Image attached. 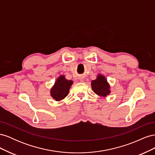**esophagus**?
<instances>
[{"mask_svg": "<svg viewBox=\"0 0 155 155\" xmlns=\"http://www.w3.org/2000/svg\"><path fill=\"white\" fill-rule=\"evenodd\" d=\"M80 81H83V79H80Z\"/></svg>", "mask_w": 155, "mask_h": 155, "instance_id": "esophagus-1", "label": "esophagus"}]
</instances>
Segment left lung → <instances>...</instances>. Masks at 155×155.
Listing matches in <instances>:
<instances>
[{
  "label": "left lung",
  "instance_id": "8db88e82",
  "mask_svg": "<svg viewBox=\"0 0 155 155\" xmlns=\"http://www.w3.org/2000/svg\"><path fill=\"white\" fill-rule=\"evenodd\" d=\"M91 87L94 92L100 97H105L110 93V87L105 77L101 74L97 75L96 79L91 81Z\"/></svg>",
  "mask_w": 155,
  "mask_h": 155
}]
</instances>
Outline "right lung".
<instances>
[{
    "instance_id": "right-lung-1",
    "label": "right lung",
    "mask_w": 155,
    "mask_h": 155,
    "mask_svg": "<svg viewBox=\"0 0 155 155\" xmlns=\"http://www.w3.org/2000/svg\"><path fill=\"white\" fill-rule=\"evenodd\" d=\"M73 84L72 80H68L64 75H61L57 78L54 86L50 89V95L55 101L63 100L68 94L70 87Z\"/></svg>"
}]
</instances>
